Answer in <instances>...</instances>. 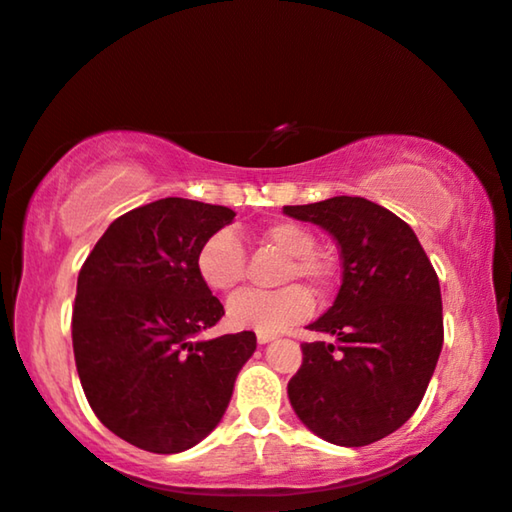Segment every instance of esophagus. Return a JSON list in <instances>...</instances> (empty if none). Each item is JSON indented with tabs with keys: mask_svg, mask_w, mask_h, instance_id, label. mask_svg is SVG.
<instances>
[{
	"mask_svg": "<svg viewBox=\"0 0 512 512\" xmlns=\"http://www.w3.org/2000/svg\"><path fill=\"white\" fill-rule=\"evenodd\" d=\"M273 338H276V336L269 334V331H257V343H259V345H264V343H271Z\"/></svg>",
	"mask_w": 512,
	"mask_h": 512,
	"instance_id": "34e87169",
	"label": "esophagus"
}]
</instances>
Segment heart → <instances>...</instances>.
<instances>
[{"label": "heart", "mask_w": 512, "mask_h": 512, "mask_svg": "<svg viewBox=\"0 0 512 512\" xmlns=\"http://www.w3.org/2000/svg\"><path fill=\"white\" fill-rule=\"evenodd\" d=\"M262 241L278 248L280 253L290 257L285 269V280L301 278L313 287L325 285L329 280V264L322 259L315 248L318 241L311 229L292 220H276L266 225ZM197 273L204 285L213 292H229L243 280L246 273V248L234 229H218L204 239L197 250ZM313 311V297L301 285L283 287L278 292L243 290L234 294L227 304V322L234 329L253 331H283L306 320Z\"/></svg>", "instance_id": "heart-1"}]
</instances>
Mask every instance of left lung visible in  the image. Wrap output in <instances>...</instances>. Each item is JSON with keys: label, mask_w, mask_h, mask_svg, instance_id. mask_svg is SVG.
Instances as JSON below:
<instances>
[{"label": "left lung", "mask_w": 512, "mask_h": 512, "mask_svg": "<svg viewBox=\"0 0 512 512\" xmlns=\"http://www.w3.org/2000/svg\"><path fill=\"white\" fill-rule=\"evenodd\" d=\"M336 239L343 283L334 306L308 325L334 343H304L287 383L313 434L362 448L397 431L427 392L443 348L441 285L413 229L364 197L283 206Z\"/></svg>", "instance_id": "8db88e82"}]
</instances>
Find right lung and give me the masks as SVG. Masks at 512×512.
<instances>
[{
    "label": "right lung",
    "mask_w": 512,
    "mask_h": 512,
    "mask_svg": "<svg viewBox=\"0 0 512 512\" xmlns=\"http://www.w3.org/2000/svg\"><path fill=\"white\" fill-rule=\"evenodd\" d=\"M234 215L157 199L113 220L78 273V378L99 422L136 448L174 455L211 434L257 348L253 331L192 341L225 315L194 259Z\"/></svg>",
    "instance_id": "add662e5"
}]
</instances>
